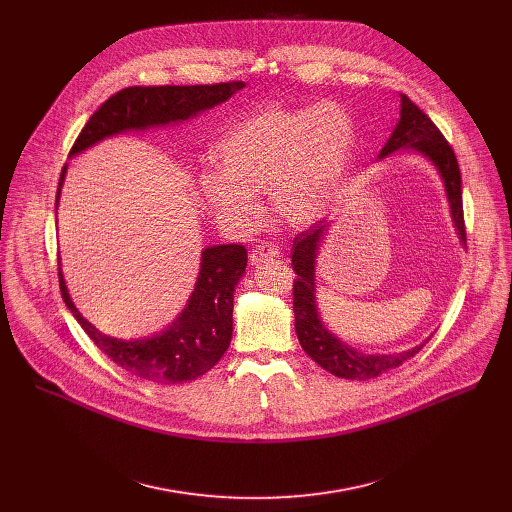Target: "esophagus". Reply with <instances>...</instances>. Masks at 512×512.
Segmentation results:
<instances>
[{
  "mask_svg": "<svg viewBox=\"0 0 512 512\" xmlns=\"http://www.w3.org/2000/svg\"><path fill=\"white\" fill-rule=\"evenodd\" d=\"M279 255V247L277 245H271V243H259V245H255L253 249H251V263L253 265H259V263H265V261H269V259H273V257H277Z\"/></svg>",
  "mask_w": 512,
  "mask_h": 512,
  "instance_id": "obj_1",
  "label": "esophagus"
}]
</instances>
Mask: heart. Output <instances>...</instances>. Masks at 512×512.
I'll use <instances>...</instances> for the list:
<instances>
[{"mask_svg": "<svg viewBox=\"0 0 512 512\" xmlns=\"http://www.w3.org/2000/svg\"><path fill=\"white\" fill-rule=\"evenodd\" d=\"M352 143L354 123L338 105L263 109L218 139L221 168H204L198 188L204 202L237 227L259 216V192H269L285 221L304 225L338 196Z\"/></svg>", "mask_w": 512, "mask_h": 512, "instance_id": "1", "label": "heart"}]
</instances>
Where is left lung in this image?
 I'll list each match as a JSON object with an SVG mask.
<instances>
[{
	"label": "left lung",
	"instance_id": "obj_1",
	"mask_svg": "<svg viewBox=\"0 0 512 512\" xmlns=\"http://www.w3.org/2000/svg\"><path fill=\"white\" fill-rule=\"evenodd\" d=\"M399 148H411L425 158H429L437 170H440L448 200L452 206L454 225L460 233V239L466 243V225H464V206H462V176L456 154L442 131L435 123L407 97L401 95V119L391 133L385 148L379 158H385ZM328 221H318L310 229L302 231L294 239V249H291V265L296 271L294 281V314H296V334L302 348L308 352L312 360H316L322 369L340 379H358L367 381L375 379L381 373L399 367L407 358L415 356L423 346L409 348L405 352L393 354H364L348 344H342L336 336H332L318 318L316 298H314V265L318 247L328 231Z\"/></svg>",
	"mask_w": 512,
	"mask_h": 512
}]
</instances>
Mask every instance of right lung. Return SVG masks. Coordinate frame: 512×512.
<instances>
[{
  "label": "right lung",
  "instance_id": "right-lung-1",
  "mask_svg": "<svg viewBox=\"0 0 512 512\" xmlns=\"http://www.w3.org/2000/svg\"><path fill=\"white\" fill-rule=\"evenodd\" d=\"M243 87L245 83L241 81L184 87H127L111 95L91 115L68 156H77L97 141L129 129L184 121L227 101ZM64 172L66 166L60 172L58 186L62 184ZM245 267L247 249L243 245H214L204 249L196 287L180 318L166 332L141 340H121L101 334L72 304L60 269L58 281L62 300L72 316L117 367L145 381L174 385L204 375L227 352L233 336V294Z\"/></svg>",
  "mask_w": 512,
  "mask_h": 512
}]
</instances>
